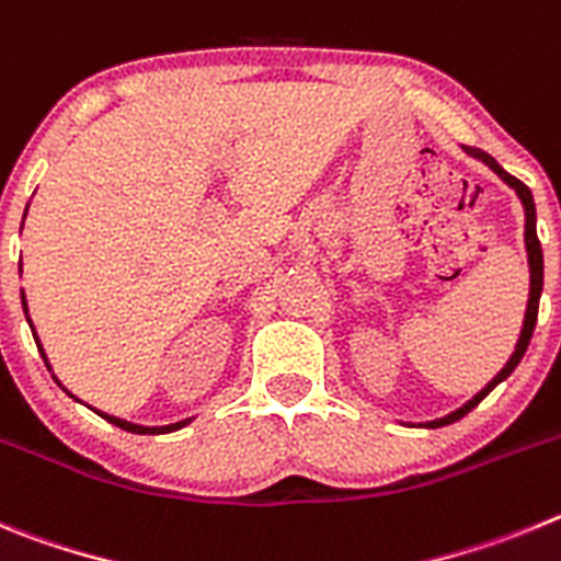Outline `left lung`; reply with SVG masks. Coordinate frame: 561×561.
Returning <instances> with one entry per match:
<instances>
[{
  "instance_id": "obj_1",
  "label": "left lung",
  "mask_w": 561,
  "mask_h": 561,
  "mask_svg": "<svg viewBox=\"0 0 561 561\" xmlns=\"http://www.w3.org/2000/svg\"><path fill=\"white\" fill-rule=\"evenodd\" d=\"M463 153L472 156V159L483 161L492 173L501 175L503 184H508L517 193L519 204H523V211H526V254H528V274H531V282H528V305H526V318H523V330H519V337H517V346H514L512 357L506 360V366L497 371V375L492 377V380L486 382V386L481 388V391L472 397V400L463 402L461 408H456V411H450L447 416L442 419H431V422H422V427H444V425H453V422H458L461 416H467L472 408L478 405V402L486 397L489 391H492L494 386H501L503 380H506L508 375H512L514 368H517V363L523 360V355H526L528 343H531V335H534V327H537V312H539V296H542V245H539L537 240V209H534V195L531 190H528L526 184L519 179H514V175H508L506 170L497 164V161L492 159L489 153H483V150L478 148H463Z\"/></svg>"
}]
</instances>
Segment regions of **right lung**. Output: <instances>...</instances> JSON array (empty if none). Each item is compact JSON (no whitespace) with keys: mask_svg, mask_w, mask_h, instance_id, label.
Segmentation results:
<instances>
[{"mask_svg":"<svg viewBox=\"0 0 561 561\" xmlns=\"http://www.w3.org/2000/svg\"><path fill=\"white\" fill-rule=\"evenodd\" d=\"M24 215H27V211H24ZM19 274H22V262H19ZM22 307H24V316H27V299H24V290H22ZM27 324H30V330H33V321H30V316H27ZM33 337H35V343H38V352H42L44 363H47V368H49V360H47V355H44L42 341H38V335H35V332H33ZM67 393H69V391H67ZM69 397H72V393H69ZM94 413H98V416H103L105 422H111V425L123 427V431H128V433H142V436H159V433H173V431H181V427L190 425V422H193V419H181V422H173V425L145 427V425H134V422H128V419H119V416H111V413L98 411V408H94Z\"/></svg>","mask_w":561,"mask_h":561,"instance_id":"add662e5","label":"right lung"}]
</instances>
